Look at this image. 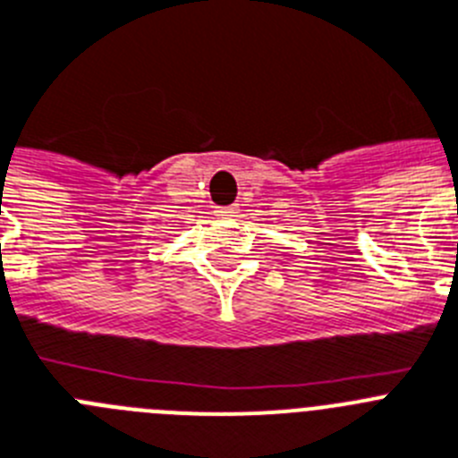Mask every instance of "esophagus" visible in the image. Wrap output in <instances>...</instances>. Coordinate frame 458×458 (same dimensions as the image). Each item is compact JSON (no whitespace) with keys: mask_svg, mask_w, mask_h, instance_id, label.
I'll return each mask as SVG.
<instances>
[{"mask_svg":"<svg viewBox=\"0 0 458 458\" xmlns=\"http://www.w3.org/2000/svg\"><path fill=\"white\" fill-rule=\"evenodd\" d=\"M237 212H240V207L237 205L216 207V216H237Z\"/></svg>","mask_w":458,"mask_h":458,"instance_id":"obj_1","label":"esophagus"}]
</instances>
